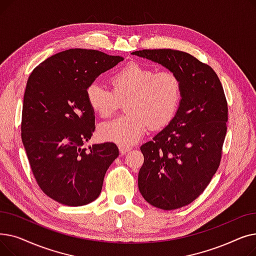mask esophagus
<instances>
[{"label": "esophagus", "mask_w": 256, "mask_h": 256, "mask_svg": "<svg viewBox=\"0 0 256 256\" xmlns=\"http://www.w3.org/2000/svg\"><path fill=\"white\" fill-rule=\"evenodd\" d=\"M119 150H120L121 154H126V152L132 150V146L130 145H126V144L119 145Z\"/></svg>", "instance_id": "obj_1"}]
</instances>
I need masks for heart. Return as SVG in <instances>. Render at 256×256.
I'll list each match as a JSON object with an SVG mask.
<instances>
[{"label":"heart","mask_w":256,"mask_h":256,"mask_svg":"<svg viewBox=\"0 0 256 256\" xmlns=\"http://www.w3.org/2000/svg\"><path fill=\"white\" fill-rule=\"evenodd\" d=\"M112 90L98 82L86 89V98L94 113L112 116L121 102L126 113L102 122L100 136L106 141L132 144L143 137L148 126L160 130L176 117L182 98V82L176 72L158 70L138 62H128L109 78Z\"/></svg>","instance_id":"1"}]
</instances>
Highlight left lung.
<instances>
[{"label":"left lung","instance_id":"8db88e82","mask_svg":"<svg viewBox=\"0 0 256 256\" xmlns=\"http://www.w3.org/2000/svg\"><path fill=\"white\" fill-rule=\"evenodd\" d=\"M176 72L182 98L171 122L144 143L138 186L152 206L171 210L190 204L218 170L226 135L228 106L220 80L212 67L171 48L132 52Z\"/></svg>","mask_w":256,"mask_h":256}]
</instances>
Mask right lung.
<instances>
[{
    "label": "right lung",
    "instance_id": "right-lung-1",
    "mask_svg": "<svg viewBox=\"0 0 256 256\" xmlns=\"http://www.w3.org/2000/svg\"><path fill=\"white\" fill-rule=\"evenodd\" d=\"M122 60L96 50L70 48L40 63L28 78L22 140L39 188L59 204L80 206L96 200L119 156L113 142L83 145L96 130L86 89Z\"/></svg>",
    "mask_w": 256,
    "mask_h": 256
}]
</instances>
